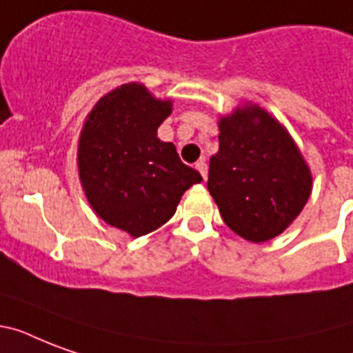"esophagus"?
Listing matches in <instances>:
<instances>
[{
  "instance_id": "1",
  "label": "esophagus",
  "mask_w": 353,
  "mask_h": 353,
  "mask_svg": "<svg viewBox=\"0 0 353 353\" xmlns=\"http://www.w3.org/2000/svg\"><path fill=\"white\" fill-rule=\"evenodd\" d=\"M196 170L203 176V179H207V163H205V159H199L198 163H196Z\"/></svg>"
}]
</instances>
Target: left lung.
Segmentation results:
<instances>
[{
  "mask_svg": "<svg viewBox=\"0 0 353 353\" xmlns=\"http://www.w3.org/2000/svg\"><path fill=\"white\" fill-rule=\"evenodd\" d=\"M218 128L207 188L221 218L247 241L282 234L312 196L304 155L284 124L254 102L221 115Z\"/></svg>",
  "mask_w": 353,
  "mask_h": 353,
  "instance_id": "obj_1",
  "label": "left lung"
}]
</instances>
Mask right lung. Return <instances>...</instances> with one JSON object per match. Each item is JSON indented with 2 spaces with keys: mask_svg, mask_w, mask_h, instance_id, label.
I'll use <instances>...</instances> for the list:
<instances>
[{
  "mask_svg": "<svg viewBox=\"0 0 353 353\" xmlns=\"http://www.w3.org/2000/svg\"><path fill=\"white\" fill-rule=\"evenodd\" d=\"M172 106L128 82L101 97L80 130L77 165L85 199L101 220L133 238L165 225L185 190L203 181L174 144L157 137Z\"/></svg>",
  "mask_w": 353,
  "mask_h": 353,
  "instance_id": "right-lung-1",
  "label": "right lung"
}]
</instances>
